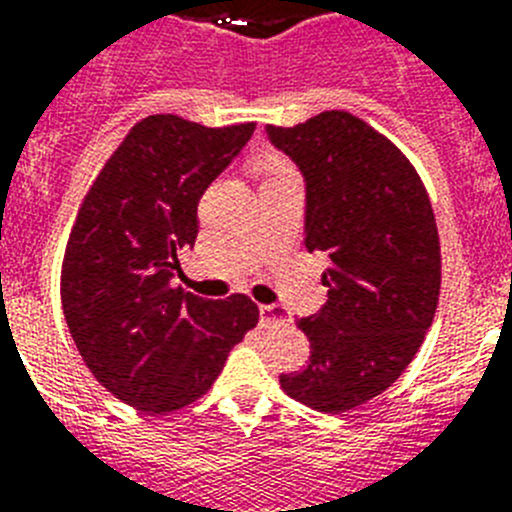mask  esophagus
I'll use <instances>...</instances> for the list:
<instances>
[{"instance_id": "obj_1", "label": "esophagus", "mask_w": 512, "mask_h": 512, "mask_svg": "<svg viewBox=\"0 0 512 512\" xmlns=\"http://www.w3.org/2000/svg\"><path fill=\"white\" fill-rule=\"evenodd\" d=\"M259 315H261V325H264V328L271 323H287L289 320V312L284 310L282 305H261Z\"/></svg>"}]
</instances>
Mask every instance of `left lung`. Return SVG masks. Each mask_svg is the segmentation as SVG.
<instances>
[{
  "instance_id": "1",
  "label": "left lung",
  "mask_w": 512,
  "mask_h": 512,
  "mask_svg": "<svg viewBox=\"0 0 512 512\" xmlns=\"http://www.w3.org/2000/svg\"><path fill=\"white\" fill-rule=\"evenodd\" d=\"M266 138L305 179V246L325 251L328 302L297 325L310 361L282 390L320 413L382 395L418 354L441 289L436 217L410 161L359 117L320 112Z\"/></svg>"
}]
</instances>
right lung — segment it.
<instances>
[{
  "mask_svg": "<svg viewBox=\"0 0 512 512\" xmlns=\"http://www.w3.org/2000/svg\"><path fill=\"white\" fill-rule=\"evenodd\" d=\"M256 125L205 128L176 115L138 122L99 171L71 230L63 315L102 387L143 413L200 400L230 348L259 323L248 297L174 289L176 253L200 233L197 205Z\"/></svg>",
  "mask_w": 512,
  "mask_h": 512,
  "instance_id": "add662e5",
  "label": "right lung"
}]
</instances>
